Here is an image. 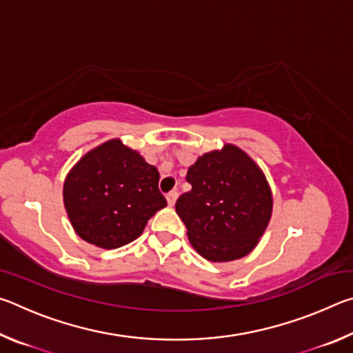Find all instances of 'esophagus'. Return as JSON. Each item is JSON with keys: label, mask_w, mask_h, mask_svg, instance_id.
I'll return each mask as SVG.
<instances>
[{"label": "esophagus", "mask_w": 353, "mask_h": 353, "mask_svg": "<svg viewBox=\"0 0 353 353\" xmlns=\"http://www.w3.org/2000/svg\"><path fill=\"white\" fill-rule=\"evenodd\" d=\"M177 198H179V193L176 190H172V191H170L168 194H166V201H168V205L170 207H172L176 204V201H177Z\"/></svg>", "instance_id": "obj_1"}]
</instances>
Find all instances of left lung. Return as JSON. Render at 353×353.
<instances>
[{"label":"left lung","instance_id":"1","mask_svg":"<svg viewBox=\"0 0 353 353\" xmlns=\"http://www.w3.org/2000/svg\"><path fill=\"white\" fill-rule=\"evenodd\" d=\"M191 190L176 202L188 240L204 259L248 255L270 223L272 196L265 176L236 146L204 154L190 166Z\"/></svg>","mask_w":353,"mask_h":353}]
</instances>
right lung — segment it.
<instances>
[{"label":"right lung","instance_id":"obj_1","mask_svg":"<svg viewBox=\"0 0 353 353\" xmlns=\"http://www.w3.org/2000/svg\"><path fill=\"white\" fill-rule=\"evenodd\" d=\"M159 179L155 166L119 140L83 155L63 185L65 208L76 234L103 249L134 241L166 205Z\"/></svg>","mask_w":353,"mask_h":353}]
</instances>
